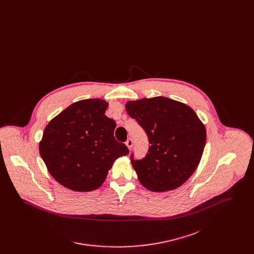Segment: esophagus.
I'll use <instances>...</instances> for the list:
<instances>
[{"label":"esophagus","mask_w":254,"mask_h":254,"mask_svg":"<svg viewBox=\"0 0 254 254\" xmlns=\"http://www.w3.org/2000/svg\"><path fill=\"white\" fill-rule=\"evenodd\" d=\"M126 145L128 147V149L130 150L133 146L132 139H131V138H128V139L127 140V142H126Z\"/></svg>","instance_id":"34e87169"}]
</instances>
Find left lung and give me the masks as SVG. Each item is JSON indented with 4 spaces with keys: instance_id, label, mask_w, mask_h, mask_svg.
<instances>
[{
    "instance_id": "1",
    "label": "left lung",
    "mask_w": 254,
    "mask_h": 254,
    "mask_svg": "<svg viewBox=\"0 0 254 254\" xmlns=\"http://www.w3.org/2000/svg\"><path fill=\"white\" fill-rule=\"evenodd\" d=\"M126 109L148 139L145 157L130 155L142 185L158 192L180 187L197 169L206 140L205 126L193 109L162 96L127 102Z\"/></svg>"
}]
</instances>
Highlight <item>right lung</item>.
<instances>
[{
    "label": "right lung",
    "mask_w": 254,
    "mask_h": 254,
    "mask_svg": "<svg viewBox=\"0 0 254 254\" xmlns=\"http://www.w3.org/2000/svg\"><path fill=\"white\" fill-rule=\"evenodd\" d=\"M101 99L76 102L49 122L39 145L49 173L74 191H91L105 182L117 158L129 153L116 141V123Z\"/></svg>",
    "instance_id": "obj_1"
}]
</instances>
